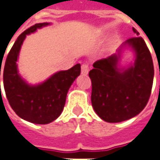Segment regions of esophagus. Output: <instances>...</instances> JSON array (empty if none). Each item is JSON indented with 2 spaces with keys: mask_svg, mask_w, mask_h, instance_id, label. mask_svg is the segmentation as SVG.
Returning a JSON list of instances; mask_svg holds the SVG:
<instances>
[{
  "mask_svg": "<svg viewBox=\"0 0 160 160\" xmlns=\"http://www.w3.org/2000/svg\"><path fill=\"white\" fill-rule=\"evenodd\" d=\"M88 71H89L88 64H87V63H83V64L81 65V74L87 75L88 73Z\"/></svg>",
  "mask_w": 160,
  "mask_h": 160,
  "instance_id": "obj_1",
  "label": "esophagus"
}]
</instances>
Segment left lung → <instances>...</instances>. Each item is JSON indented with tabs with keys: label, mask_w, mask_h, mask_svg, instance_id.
<instances>
[{
	"label": "left lung",
	"mask_w": 160,
	"mask_h": 160,
	"mask_svg": "<svg viewBox=\"0 0 160 160\" xmlns=\"http://www.w3.org/2000/svg\"><path fill=\"white\" fill-rule=\"evenodd\" d=\"M136 36L139 33L132 28ZM127 45L136 52L132 67L118 68L121 49ZM88 76L92 83L91 102L102 120L120 122L140 114L149 101L154 67L149 48L141 37L129 38L117 53L97 61Z\"/></svg>",
	"instance_id": "8db88e82"
}]
</instances>
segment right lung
Here are the masks:
<instances>
[{"label":"right lung","mask_w":160,"mask_h":160,"mask_svg":"<svg viewBox=\"0 0 160 160\" xmlns=\"http://www.w3.org/2000/svg\"><path fill=\"white\" fill-rule=\"evenodd\" d=\"M47 25V22L34 25L20 34L11 47L3 68L4 90L11 108L20 118L38 124H46L59 117L65 105L68 90L80 74V64L78 63L67 71L54 73L48 80L35 86L28 84L20 77L17 61L27 35Z\"/></svg>","instance_id":"right-lung-1"}]
</instances>
